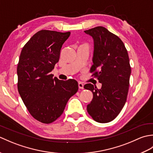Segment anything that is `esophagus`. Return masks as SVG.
<instances>
[{
  "instance_id": "esophagus-1",
  "label": "esophagus",
  "mask_w": 153,
  "mask_h": 153,
  "mask_svg": "<svg viewBox=\"0 0 153 153\" xmlns=\"http://www.w3.org/2000/svg\"><path fill=\"white\" fill-rule=\"evenodd\" d=\"M78 87H79V89H83V84L82 83L79 82V83H78Z\"/></svg>"
}]
</instances>
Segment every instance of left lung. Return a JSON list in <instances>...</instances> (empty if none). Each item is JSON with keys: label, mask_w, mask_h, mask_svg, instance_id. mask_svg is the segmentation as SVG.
Returning a JSON list of instances; mask_svg holds the SVG:
<instances>
[{"label": "left lung", "mask_w": 153, "mask_h": 153, "mask_svg": "<svg viewBox=\"0 0 153 153\" xmlns=\"http://www.w3.org/2000/svg\"><path fill=\"white\" fill-rule=\"evenodd\" d=\"M84 32L94 41L91 72L102 84L100 89L91 83L84 85L93 95L87 110L96 122L108 123L116 118L126 102L131 75L128 53L122 41L105 27Z\"/></svg>", "instance_id": "8db88e82"}]
</instances>
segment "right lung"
Here are the masks:
<instances>
[{
	"instance_id": "right-lung-1",
	"label": "right lung",
	"mask_w": 153,
	"mask_h": 153,
	"mask_svg": "<svg viewBox=\"0 0 153 153\" xmlns=\"http://www.w3.org/2000/svg\"><path fill=\"white\" fill-rule=\"evenodd\" d=\"M70 32L41 30L23 47L17 67L18 89L30 114L44 123L55 121L78 90L75 79L53 78L51 71L59 60Z\"/></svg>"
}]
</instances>
